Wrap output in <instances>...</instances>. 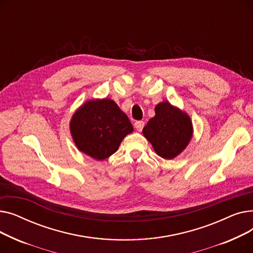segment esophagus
<instances>
[{"instance_id": "obj_1", "label": "esophagus", "mask_w": 253, "mask_h": 253, "mask_svg": "<svg viewBox=\"0 0 253 253\" xmlns=\"http://www.w3.org/2000/svg\"><path fill=\"white\" fill-rule=\"evenodd\" d=\"M143 126H144V122L143 121H137V122L134 123V127L136 128L137 131H141Z\"/></svg>"}]
</instances>
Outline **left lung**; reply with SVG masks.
Here are the masks:
<instances>
[{
    "mask_svg": "<svg viewBox=\"0 0 253 253\" xmlns=\"http://www.w3.org/2000/svg\"><path fill=\"white\" fill-rule=\"evenodd\" d=\"M190 116L169 101L158 103L155 117L149 120L142 133L153 145L157 155L166 160L177 157L193 137Z\"/></svg>",
    "mask_w": 253,
    "mask_h": 253,
    "instance_id": "1",
    "label": "left lung"
}]
</instances>
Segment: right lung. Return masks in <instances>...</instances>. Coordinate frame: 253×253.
<instances>
[{"mask_svg":"<svg viewBox=\"0 0 253 253\" xmlns=\"http://www.w3.org/2000/svg\"><path fill=\"white\" fill-rule=\"evenodd\" d=\"M70 130L80 152L102 161L118 151L133 126L114 100L95 98L85 101L74 113Z\"/></svg>","mask_w":253,"mask_h":253,"instance_id":"right-lung-1","label":"right lung"}]
</instances>
